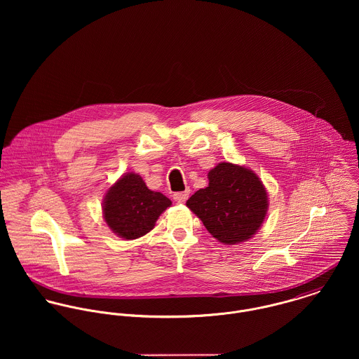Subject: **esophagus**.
I'll use <instances>...</instances> for the list:
<instances>
[{
    "label": "esophagus",
    "mask_w": 359,
    "mask_h": 359,
    "mask_svg": "<svg viewBox=\"0 0 359 359\" xmlns=\"http://www.w3.org/2000/svg\"><path fill=\"white\" fill-rule=\"evenodd\" d=\"M172 198L177 203H184L189 198V189H187L185 192H177L172 195Z\"/></svg>",
    "instance_id": "34e87169"
}]
</instances>
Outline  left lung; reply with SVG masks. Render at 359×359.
Instances as JSON below:
<instances>
[{
  "mask_svg": "<svg viewBox=\"0 0 359 359\" xmlns=\"http://www.w3.org/2000/svg\"><path fill=\"white\" fill-rule=\"evenodd\" d=\"M207 177L208 187L195 192L187 205L221 243L236 245L253 238L268 210L266 189L256 172L222 161Z\"/></svg>",
  "mask_w": 359,
  "mask_h": 359,
  "instance_id": "1",
  "label": "left lung"
}]
</instances>
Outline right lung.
I'll return each instance as SVG.
<instances>
[{
	"label": "right lung",
	"instance_id": "1",
	"mask_svg": "<svg viewBox=\"0 0 359 359\" xmlns=\"http://www.w3.org/2000/svg\"><path fill=\"white\" fill-rule=\"evenodd\" d=\"M170 205L171 201L151 191L141 175L127 172L107 189L103 218L117 236L133 241L151 232L160 214Z\"/></svg>",
	"mask_w": 359,
	"mask_h": 359
}]
</instances>
